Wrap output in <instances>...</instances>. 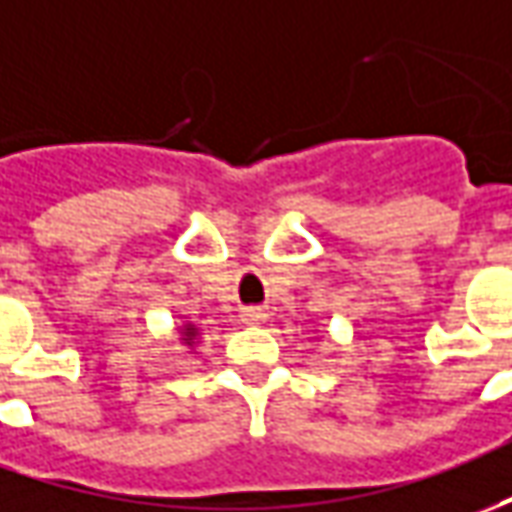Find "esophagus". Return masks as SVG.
Instances as JSON below:
<instances>
[{
  "mask_svg": "<svg viewBox=\"0 0 512 512\" xmlns=\"http://www.w3.org/2000/svg\"><path fill=\"white\" fill-rule=\"evenodd\" d=\"M241 316L246 325H260V322L266 319V311H263V308H257V305H252V308H243Z\"/></svg>",
  "mask_w": 512,
  "mask_h": 512,
  "instance_id": "esophagus-1",
  "label": "esophagus"
}]
</instances>
